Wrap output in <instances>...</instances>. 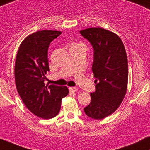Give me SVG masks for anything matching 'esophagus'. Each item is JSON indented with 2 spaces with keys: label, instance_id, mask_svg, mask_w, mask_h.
<instances>
[{
  "label": "esophagus",
  "instance_id": "esophagus-1",
  "mask_svg": "<svg viewBox=\"0 0 150 150\" xmlns=\"http://www.w3.org/2000/svg\"><path fill=\"white\" fill-rule=\"evenodd\" d=\"M69 90L71 92H75L77 90V88H75V87H70L69 88Z\"/></svg>",
  "mask_w": 150,
  "mask_h": 150
}]
</instances>
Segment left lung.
<instances>
[{
	"label": "left lung",
	"instance_id": "1",
	"mask_svg": "<svg viewBox=\"0 0 150 150\" xmlns=\"http://www.w3.org/2000/svg\"><path fill=\"white\" fill-rule=\"evenodd\" d=\"M91 43L94 50L92 71L95 92L91 102L84 108L89 117L100 120L116 111L127 92L128 62L125 48L117 34L102 28H89L80 31Z\"/></svg>",
	"mask_w": 150,
	"mask_h": 150
}]
</instances>
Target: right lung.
<instances>
[{
  "mask_svg": "<svg viewBox=\"0 0 150 150\" xmlns=\"http://www.w3.org/2000/svg\"><path fill=\"white\" fill-rule=\"evenodd\" d=\"M61 33L45 30L30 34L21 42L16 55L15 80L18 93L26 108L42 119L56 116L62 99L69 93L66 86L44 83L49 71V45Z\"/></svg>",
  "mask_w": 150,
  "mask_h": 150,
  "instance_id": "add662e5",
  "label": "right lung"
}]
</instances>
